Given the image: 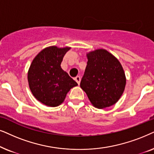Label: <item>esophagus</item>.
I'll return each mask as SVG.
<instances>
[{"label":"esophagus","mask_w":154,"mask_h":154,"mask_svg":"<svg viewBox=\"0 0 154 154\" xmlns=\"http://www.w3.org/2000/svg\"><path fill=\"white\" fill-rule=\"evenodd\" d=\"M75 81L77 82V83L78 84V85H79V84H80L81 78H80V77H79V76H77V77H76L75 78Z\"/></svg>","instance_id":"esophagus-1"}]
</instances>
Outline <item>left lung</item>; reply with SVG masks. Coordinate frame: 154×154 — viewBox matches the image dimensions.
<instances>
[{"mask_svg":"<svg viewBox=\"0 0 154 154\" xmlns=\"http://www.w3.org/2000/svg\"><path fill=\"white\" fill-rule=\"evenodd\" d=\"M88 59L80 87L95 108L116 104L123 94L126 77L121 63L103 48L87 53Z\"/></svg>","mask_w":154,"mask_h":154,"instance_id":"obj_1","label":"left lung"}]
</instances>
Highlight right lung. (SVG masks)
Listing matches in <instances>:
<instances>
[{
    "mask_svg": "<svg viewBox=\"0 0 154 154\" xmlns=\"http://www.w3.org/2000/svg\"><path fill=\"white\" fill-rule=\"evenodd\" d=\"M70 47H47L38 53L28 70L29 87L38 101L56 107L64 101L69 90L77 86L61 68L63 57Z\"/></svg>",
    "mask_w": 154,
    "mask_h": 154,
    "instance_id": "obj_1",
    "label": "right lung"
}]
</instances>
